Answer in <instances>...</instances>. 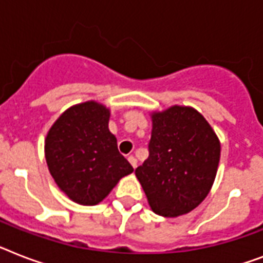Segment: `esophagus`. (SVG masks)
Segmentation results:
<instances>
[{
  "instance_id": "1",
  "label": "esophagus",
  "mask_w": 263,
  "mask_h": 263,
  "mask_svg": "<svg viewBox=\"0 0 263 263\" xmlns=\"http://www.w3.org/2000/svg\"><path fill=\"white\" fill-rule=\"evenodd\" d=\"M128 162L131 163L132 167H134V168H135L136 166H138V161H136V158L134 157V155H129V157H128Z\"/></svg>"
}]
</instances>
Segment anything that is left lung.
<instances>
[{"label": "left lung", "mask_w": 263, "mask_h": 263, "mask_svg": "<svg viewBox=\"0 0 263 263\" xmlns=\"http://www.w3.org/2000/svg\"><path fill=\"white\" fill-rule=\"evenodd\" d=\"M220 161V143L204 117L186 106L153 115L148 158L135 170L154 212L177 217L206 197Z\"/></svg>", "instance_id": "left-lung-1"}]
</instances>
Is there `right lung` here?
<instances>
[{
  "mask_svg": "<svg viewBox=\"0 0 263 263\" xmlns=\"http://www.w3.org/2000/svg\"><path fill=\"white\" fill-rule=\"evenodd\" d=\"M109 110L87 101L62 115L46 138V161L58 186L72 201L96 205L121 177L134 172L108 129Z\"/></svg>",
  "mask_w": 263,
  "mask_h": 263,
  "instance_id": "1",
  "label": "right lung"
}]
</instances>
